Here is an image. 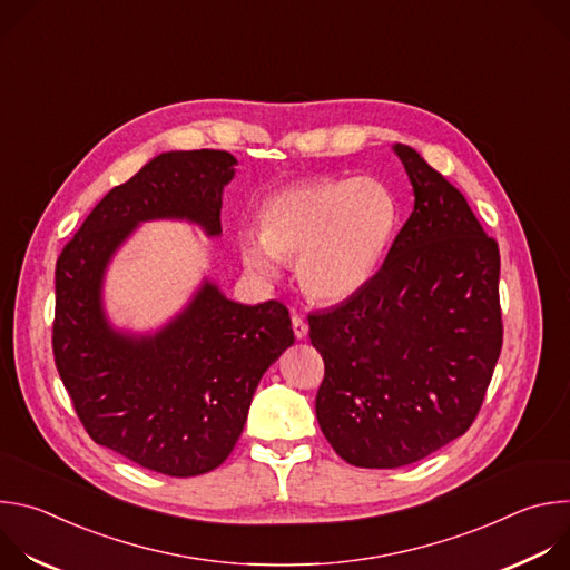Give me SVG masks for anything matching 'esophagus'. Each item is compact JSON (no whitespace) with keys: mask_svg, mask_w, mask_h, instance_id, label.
<instances>
[{"mask_svg":"<svg viewBox=\"0 0 570 570\" xmlns=\"http://www.w3.org/2000/svg\"><path fill=\"white\" fill-rule=\"evenodd\" d=\"M293 334L297 341L306 338V334H308V324L304 322V317L297 311H293Z\"/></svg>","mask_w":570,"mask_h":570,"instance_id":"esophagus-1","label":"esophagus"}]
</instances>
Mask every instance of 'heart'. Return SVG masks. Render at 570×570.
Returning <instances> with one entry per match:
<instances>
[{"label": "heart", "mask_w": 570, "mask_h": 570, "mask_svg": "<svg viewBox=\"0 0 570 570\" xmlns=\"http://www.w3.org/2000/svg\"><path fill=\"white\" fill-rule=\"evenodd\" d=\"M399 225L394 191L379 178H322L284 187L259 212L262 236H243L240 259L271 277L279 259H297L302 288L343 302L379 273Z\"/></svg>", "instance_id": "heart-1"}]
</instances>
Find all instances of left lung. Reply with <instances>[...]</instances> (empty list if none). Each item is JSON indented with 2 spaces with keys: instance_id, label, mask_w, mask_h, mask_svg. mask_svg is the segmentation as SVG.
<instances>
[{
  "instance_id": "obj_1",
  "label": "left lung",
  "mask_w": 570,
  "mask_h": 570,
  "mask_svg": "<svg viewBox=\"0 0 570 570\" xmlns=\"http://www.w3.org/2000/svg\"><path fill=\"white\" fill-rule=\"evenodd\" d=\"M415 207L372 282L308 313L324 361L317 424L354 466L413 464L478 417L503 347L501 255L464 196L411 146Z\"/></svg>"
}]
</instances>
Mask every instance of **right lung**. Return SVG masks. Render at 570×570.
<instances>
[{
	"label": "right lung",
	"mask_w": 570,
	"mask_h": 570,
	"mask_svg": "<svg viewBox=\"0 0 570 570\" xmlns=\"http://www.w3.org/2000/svg\"><path fill=\"white\" fill-rule=\"evenodd\" d=\"M227 150L161 153L110 189L56 262L51 347L88 435L130 462L174 478L200 475L232 453L264 372L293 345L288 308L246 306L205 282L155 336L115 332L101 279L115 250L150 218H187L220 234Z\"/></svg>",
	"instance_id": "add662e5"
}]
</instances>
